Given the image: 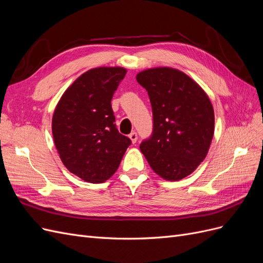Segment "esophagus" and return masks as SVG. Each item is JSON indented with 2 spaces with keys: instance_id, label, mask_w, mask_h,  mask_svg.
Wrapping results in <instances>:
<instances>
[{
  "instance_id": "34e87169",
  "label": "esophagus",
  "mask_w": 263,
  "mask_h": 263,
  "mask_svg": "<svg viewBox=\"0 0 263 263\" xmlns=\"http://www.w3.org/2000/svg\"><path fill=\"white\" fill-rule=\"evenodd\" d=\"M129 138H130V140H132L133 144H135V142H136V141H137V139H138L137 133H136V132H132V133L129 134Z\"/></svg>"
}]
</instances>
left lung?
Returning <instances> with one entry per match:
<instances>
[{"instance_id": "left-lung-1", "label": "left lung", "mask_w": 263, "mask_h": 263, "mask_svg": "<svg viewBox=\"0 0 263 263\" xmlns=\"http://www.w3.org/2000/svg\"><path fill=\"white\" fill-rule=\"evenodd\" d=\"M137 82L153 108V134L140 150L161 178L178 181L192 173L209 153L214 135V109L202 87L172 68L141 71Z\"/></svg>"}]
</instances>
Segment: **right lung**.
<instances>
[{"label": "right lung", "instance_id": "add662e5", "mask_svg": "<svg viewBox=\"0 0 263 263\" xmlns=\"http://www.w3.org/2000/svg\"><path fill=\"white\" fill-rule=\"evenodd\" d=\"M121 67L86 71L63 93L52 116V136L66 168L86 182L113 176L132 140L116 128L110 105L126 76Z\"/></svg>", "mask_w": 263, "mask_h": 263}]
</instances>
